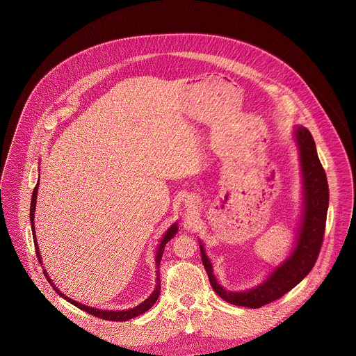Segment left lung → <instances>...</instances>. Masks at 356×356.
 Here are the masks:
<instances>
[{"mask_svg": "<svg viewBox=\"0 0 356 356\" xmlns=\"http://www.w3.org/2000/svg\"><path fill=\"white\" fill-rule=\"evenodd\" d=\"M293 140L298 145L302 168L303 209L295 245L289 256L275 266L268 275L254 288L233 292L225 289L213 275L212 261L205 254L202 241L200 252L204 267L213 291L227 303L250 308L268 305L293 289L314 267L321 251L326 213L329 205V188L325 170L319 161L311 133L303 126L293 127Z\"/></svg>", "mask_w": 356, "mask_h": 356, "instance_id": "1", "label": "left lung"}]
</instances>
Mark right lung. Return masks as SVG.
<instances>
[{"mask_svg":"<svg viewBox=\"0 0 356 356\" xmlns=\"http://www.w3.org/2000/svg\"><path fill=\"white\" fill-rule=\"evenodd\" d=\"M40 181V179H38ZM38 186H40V184L37 182V185H35V188H34V192H33V197H31V205H30V222H31V230H33V238H34V245H35V252H37V257H38V260H40V264L42 266V257H41V254H40V250H38V244H37V237H35V226H34V218H35V204H37V195H38ZM177 232H178V223L175 222V223H172L168 229H167V232L163 234V238L160 240V243H159V245H157V251H156V256H154V261H156V286H154V289H153L152 293H151V296L149 298H147L141 305H136V307H133V308H130V309H122V311H115V309H102V308H95V307H90V305H82V303H78V302H75V300H72L71 298H68V296H65L64 293H61V291H58V288H56V285H54V282L51 281V277L48 275V273H47V270L44 268V274H45V277H47V280H48V282L51 284V288L64 299V300H67L68 303H71V305H75V307H78V308H81V309H83V311H86L88 314H90V315H95V316H99V318H102V319H108V321H118V322H123V321H129V319H131V318H136V316H138V315H141V314H144L145 311H148L151 307H152L154 303H156V300L159 299V295H160V275H159V266H160V260H161V256H163V252H164V247H165V244L177 234Z\"/></svg>","mask_w":356,"mask_h":356,"instance_id":"add662e5","label":"right lung"}]
</instances>
